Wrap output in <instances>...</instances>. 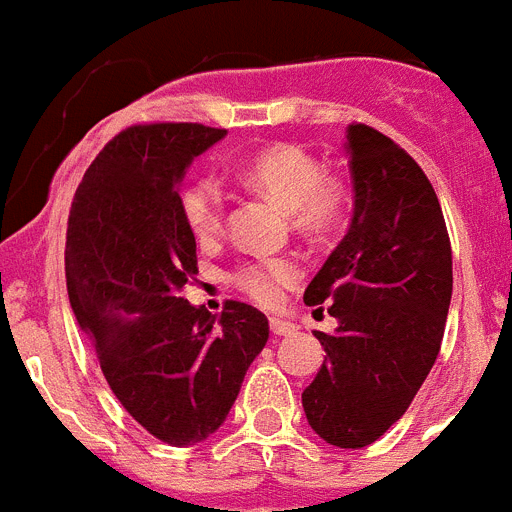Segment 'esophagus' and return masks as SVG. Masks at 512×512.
I'll use <instances>...</instances> for the list:
<instances>
[{"label": "esophagus", "mask_w": 512, "mask_h": 512, "mask_svg": "<svg viewBox=\"0 0 512 512\" xmlns=\"http://www.w3.org/2000/svg\"><path fill=\"white\" fill-rule=\"evenodd\" d=\"M270 331H273L275 336H290L296 334V324H290V321H283V319H270Z\"/></svg>", "instance_id": "obj_1"}]
</instances>
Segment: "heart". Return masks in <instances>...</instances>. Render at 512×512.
Instances as JSON below:
<instances>
[{
  "label": "heart",
  "mask_w": 512,
  "mask_h": 512,
  "mask_svg": "<svg viewBox=\"0 0 512 512\" xmlns=\"http://www.w3.org/2000/svg\"><path fill=\"white\" fill-rule=\"evenodd\" d=\"M239 181L273 199L288 211L290 224L308 237L334 229L347 209V186L342 176L321 168L296 142L270 145L245 163L234 165ZM181 219L199 242L222 237L227 219V196L214 178H199L181 191ZM301 280V265L293 257H252L229 270V283L260 306H275L283 290Z\"/></svg>",
  "instance_id": "heart-1"
}]
</instances>
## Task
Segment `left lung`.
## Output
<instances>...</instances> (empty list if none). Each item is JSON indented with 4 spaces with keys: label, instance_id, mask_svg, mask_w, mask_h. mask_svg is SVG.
Returning a JSON list of instances; mask_svg holds the SVG:
<instances>
[{
    "label": "left lung",
    "instance_id": "8db88e82",
    "mask_svg": "<svg viewBox=\"0 0 512 512\" xmlns=\"http://www.w3.org/2000/svg\"><path fill=\"white\" fill-rule=\"evenodd\" d=\"M347 140L352 224L303 293L339 329L313 331L326 359L301 398L326 444L362 449L408 411L439 357L451 242L434 186L398 142L362 122Z\"/></svg>",
    "mask_w": 512,
    "mask_h": 512
}]
</instances>
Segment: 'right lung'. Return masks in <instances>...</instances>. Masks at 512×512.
Segmentation results:
<instances>
[{
    "label": "right lung",
    "instance_id": "obj_1",
    "mask_svg": "<svg viewBox=\"0 0 512 512\" xmlns=\"http://www.w3.org/2000/svg\"><path fill=\"white\" fill-rule=\"evenodd\" d=\"M227 130L193 122L132 124L104 145L68 214L66 285L81 329L124 411L170 446L222 426L270 334L242 301L222 316L183 298L199 273L178 206L188 163Z\"/></svg>",
    "mask_w": 512,
    "mask_h": 512
}]
</instances>
